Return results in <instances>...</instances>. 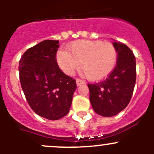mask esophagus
<instances>
[{"label":"esophagus","instance_id":"34e87169","mask_svg":"<svg viewBox=\"0 0 154 154\" xmlns=\"http://www.w3.org/2000/svg\"><path fill=\"white\" fill-rule=\"evenodd\" d=\"M76 83H77V86H80V85H82V84H84L85 81H84V80H81V79L77 78V80H76Z\"/></svg>","mask_w":154,"mask_h":154}]
</instances>
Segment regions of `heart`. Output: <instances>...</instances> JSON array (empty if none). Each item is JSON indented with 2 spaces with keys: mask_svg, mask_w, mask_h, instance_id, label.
<instances>
[{
  "mask_svg": "<svg viewBox=\"0 0 154 154\" xmlns=\"http://www.w3.org/2000/svg\"><path fill=\"white\" fill-rule=\"evenodd\" d=\"M67 51L57 54L59 66L67 75H72L80 67L89 80L97 81L108 77L116 67L118 53L111 42L77 40L68 45Z\"/></svg>",
  "mask_w": 154,
  "mask_h": 154,
  "instance_id": "b5f03b06",
  "label": "heart"
}]
</instances>
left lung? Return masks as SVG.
Masks as SVG:
<instances>
[{
	"label": "left lung",
	"mask_w": 154,
	"mask_h": 154,
	"mask_svg": "<svg viewBox=\"0 0 154 154\" xmlns=\"http://www.w3.org/2000/svg\"><path fill=\"white\" fill-rule=\"evenodd\" d=\"M117 50V64L102 81L88 83L89 100L93 109L103 117L116 116L130 103L136 80V58L133 51L120 42H113Z\"/></svg>",
	"instance_id": "8db88e82"
}]
</instances>
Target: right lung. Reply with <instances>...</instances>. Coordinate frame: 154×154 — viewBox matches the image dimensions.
Returning <instances> with one entry per match:
<instances>
[{
	"instance_id": "right-lung-1",
	"label": "right lung",
	"mask_w": 154,
	"mask_h": 154,
	"mask_svg": "<svg viewBox=\"0 0 154 154\" xmlns=\"http://www.w3.org/2000/svg\"><path fill=\"white\" fill-rule=\"evenodd\" d=\"M59 41L45 40L27 49L19 60L21 86L26 100L41 117L58 120L68 114L76 80L59 68Z\"/></svg>"
}]
</instances>
